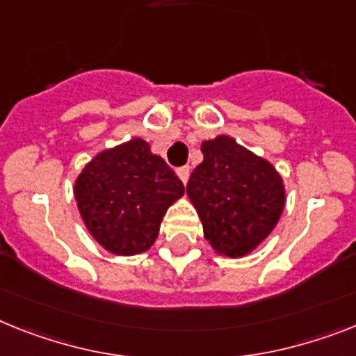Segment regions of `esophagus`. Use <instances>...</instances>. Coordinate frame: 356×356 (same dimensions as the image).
Wrapping results in <instances>:
<instances>
[{
	"label": "esophagus",
	"mask_w": 356,
	"mask_h": 356,
	"mask_svg": "<svg viewBox=\"0 0 356 356\" xmlns=\"http://www.w3.org/2000/svg\"><path fill=\"white\" fill-rule=\"evenodd\" d=\"M177 175L179 179L183 181V184H186L188 177H190V168H188V166H181V168H177Z\"/></svg>",
	"instance_id": "obj_1"
}]
</instances>
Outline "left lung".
Masks as SVG:
<instances>
[{
  "mask_svg": "<svg viewBox=\"0 0 356 356\" xmlns=\"http://www.w3.org/2000/svg\"><path fill=\"white\" fill-rule=\"evenodd\" d=\"M202 163L192 172L186 193L215 253L238 259L252 253L284 211V181L273 164L234 137L202 141Z\"/></svg>",
  "mask_w": 356,
  "mask_h": 356,
  "instance_id": "left-lung-1",
  "label": "left lung"
}]
</instances>
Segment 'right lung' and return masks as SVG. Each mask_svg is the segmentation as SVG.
<instances>
[{
  "label": "right lung",
  "instance_id": "obj_1",
  "mask_svg": "<svg viewBox=\"0 0 356 356\" xmlns=\"http://www.w3.org/2000/svg\"><path fill=\"white\" fill-rule=\"evenodd\" d=\"M183 195L175 172L141 137L104 148L74 183L88 234L106 252L122 257L150 250L163 217Z\"/></svg>",
  "mask_w": 356,
  "mask_h": 356
}]
</instances>
